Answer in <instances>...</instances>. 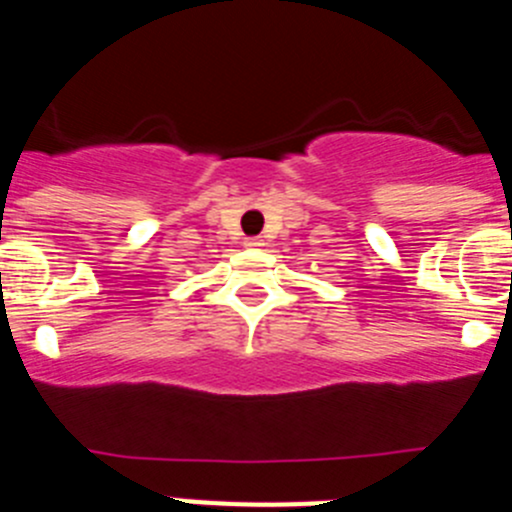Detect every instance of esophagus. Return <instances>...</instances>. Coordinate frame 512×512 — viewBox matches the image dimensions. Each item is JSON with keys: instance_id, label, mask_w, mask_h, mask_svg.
Here are the masks:
<instances>
[{"instance_id": "1", "label": "esophagus", "mask_w": 512, "mask_h": 512, "mask_svg": "<svg viewBox=\"0 0 512 512\" xmlns=\"http://www.w3.org/2000/svg\"><path fill=\"white\" fill-rule=\"evenodd\" d=\"M246 246L248 248H259V246H264V241H261V238H246Z\"/></svg>"}]
</instances>
